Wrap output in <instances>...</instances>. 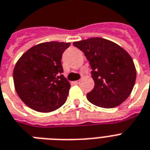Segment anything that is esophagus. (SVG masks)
I'll use <instances>...</instances> for the list:
<instances>
[{
	"label": "esophagus",
	"mask_w": 150,
	"mask_h": 150,
	"mask_svg": "<svg viewBox=\"0 0 150 150\" xmlns=\"http://www.w3.org/2000/svg\"><path fill=\"white\" fill-rule=\"evenodd\" d=\"M79 82H80V81H75V84H79Z\"/></svg>",
	"instance_id": "esophagus-1"
}]
</instances>
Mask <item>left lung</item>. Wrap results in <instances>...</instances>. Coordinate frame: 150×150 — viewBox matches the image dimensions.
I'll return each mask as SVG.
<instances>
[{
  "label": "left lung",
  "mask_w": 150,
  "mask_h": 150,
  "mask_svg": "<svg viewBox=\"0 0 150 150\" xmlns=\"http://www.w3.org/2000/svg\"><path fill=\"white\" fill-rule=\"evenodd\" d=\"M73 45L83 52L92 68L95 86L87 94L88 100L105 109L126 101L136 78L134 62L129 53L117 44L102 38L75 41Z\"/></svg>",
  "instance_id": "8db88e82"
}]
</instances>
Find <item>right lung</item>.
<instances>
[{"label":"right lung","instance_id":"right-lung-1","mask_svg":"<svg viewBox=\"0 0 150 150\" xmlns=\"http://www.w3.org/2000/svg\"><path fill=\"white\" fill-rule=\"evenodd\" d=\"M70 45L58 41L38 44L28 50L16 63L14 87L29 108L50 112L66 102L71 85L62 75L61 61Z\"/></svg>","mask_w":150,"mask_h":150}]
</instances>
